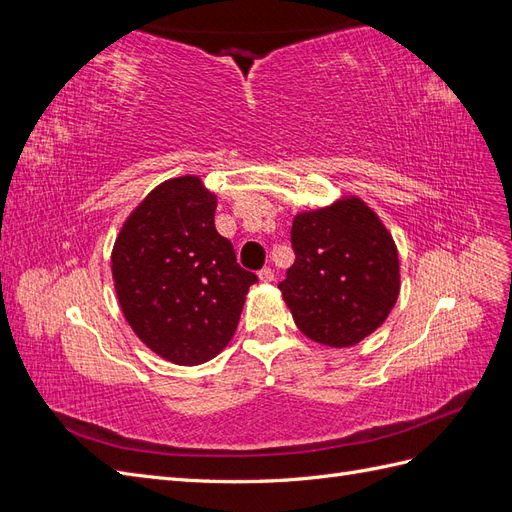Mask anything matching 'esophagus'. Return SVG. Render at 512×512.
<instances>
[{"label": "esophagus", "mask_w": 512, "mask_h": 512, "mask_svg": "<svg viewBox=\"0 0 512 512\" xmlns=\"http://www.w3.org/2000/svg\"><path fill=\"white\" fill-rule=\"evenodd\" d=\"M258 277L262 282H273V277H275V273H273V269L271 267H265L262 271H258Z\"/></svg>", "instance_id": "obj_1"}]
</instances>
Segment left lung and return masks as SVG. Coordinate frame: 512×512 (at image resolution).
<instances>
[{
    "mask_svg": "<svg viewBox=\"0 0 512 512\" xmlns=\"http://www.w3.org/2000/svg\"><path fill=\"white\" fill-rule=\"evenodd\" d=\"M294 265L280 282L303 335L348 348L374 333L399 297V254L391 232L359 196L297 213Z\"/></svg>",
    "mask_w": 512,
    "mask_h": 512,
    "instance_id": "8db88e82",
    "label": "left lung"
}]
</instances>
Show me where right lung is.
<instances>
[{
    "mask_svg": "<svg viewBox=\"0 0 512 512\" xmlns=\"http://www.w3.org/2000/svg\"><path fill=\"white\" fill-rule=\"evenodd\" d=\"M215 207L198 177L168 179L130 213L113 247L123 316L149 350L177 365L207 363L228 346L258 282L215 230Z\"/></svg>",
    "mask_w": 512,
    "mask_h": 512,
    "instance_id": "obj_1",
    "label": "right lung"
}]
</instances>
